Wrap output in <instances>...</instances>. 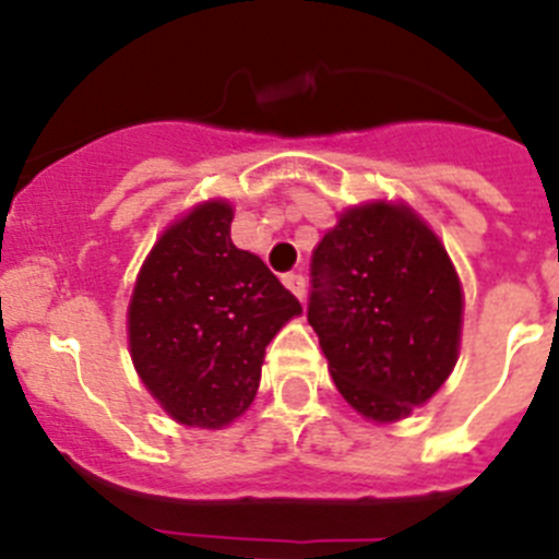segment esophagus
I'll return each instance as SVG.
<instances>
[{
    "mask_svg": "<svg viewBox=\"0 0 559 559\" xmlns=\"http://www.w3.org/2000/svg\"><path fill=\"white\" fill-rule=\"evenodd\" d=\"M284 284H286V289L295 295V298H300V300L306 298V278L300 273H286Z\"/></svg>",
    "mask_w": 559,
    "mask_h": 559,
    "instance_id": "34e87169",
    "label": "esophagus"
}]
</instances>
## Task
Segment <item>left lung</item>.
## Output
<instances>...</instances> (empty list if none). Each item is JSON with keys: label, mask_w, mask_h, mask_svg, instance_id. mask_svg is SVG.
<instances>
[{"label": "left lung", "mask_w": 559, "mask_h": 559, "mask_svg": "<svg viewBox=\"0 0 559 559\" xmlns=\"http://www.w3.org/2000/svg\"><path fill=\"white\" fill-rule=\"evenodd\" d=\"M309 325L342 399L379 424L399 420L456 365L460 278L406 205L350 209L311 253Z\"/></svg>", "instance_id": "1"}]
</instances>
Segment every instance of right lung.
Returning a JSON list of instances; mask_svg holds the SVG:
<instances>
[{"label": "right lung", "instance_id": "obj_1", "mask_svg": "<svg viewBox=\"0 0 559 559\" xmlns=\"http://www.w3.org/2000/svg\"><path fill=\"white\" fill-rule=\"evenodd\" d=\"M234 211L198 205L160 236L128 311L130 356L169 415L219 429L255 399L261 361L300 300L259 255L230 242Z\"/></svg>", "mask_w": 559, "mask_h": 559}]
</instances>
